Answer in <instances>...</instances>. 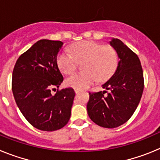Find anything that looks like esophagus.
I'll return each instance as SVG.
<instances>
[{"instance_id":"esophagus-1","label":"esophagus","mask_w":160,"mask_h":160,"mask_svg":"<svg viewBox=\"0 0 160 160\" xmlns=\"http://www.w3.org/2000/svg\"><path fill=\"white\" fill-rule=\"evenodd\" d=\"M74 91H75V94H78V93L80 92V90H78V89H75V90H74Z\"/></svg>"}]
</instances>
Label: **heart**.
Instances as JSON below:
<instances>
[{
  "label": "heart",
  "mask_w": 160,
  "mask_h": 160,
  "mask_svg": "<svg viewBox=\"0 0 160 160\" xmlns=\"http://www.w3.org/2000/svg\"><path fill=\"white\" fill-rule=\"evenodd\" d=\"M70 53L62 52L57 58L58 68L70 74L76 70L78 62H82L81 73L66 79V86L78 90L87 89L98 80L105 82L112 76L118 66V53L111 46H103L93 41H82L70 47Z\"/></svg>",
  "instance_id": "heart-1"
}]
</instances>
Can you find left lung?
<instances>
[{
  "label": "left lung",
  "mask_w": 160,
  "mask_h": 160,
  "mask_svg": "<svg viewBox=\"0 0 160 160\" xmlns=\"http://www.w3.org/2000/svg\"><path fill=\"white\" fill-rule=\"evenodd\" d=\"M119 62L114 75L102 85L104 91L89 93L87 112L97 125L115 128L130 119L140 102L144 79L140 60L119 39L110 42Z\"/></svg>",
  "instance_id": "1"
}]
</instances>
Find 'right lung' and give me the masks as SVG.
<instances>
[{
    "label": "right lung",
    "instance_id": "right-lung-1",
    "mask_svg": "<svg viewBox=\"0 0 160 160\" xmlns=\"http://www.w3.org/2000/svg\"><path fill=\"white\" fill-rule=\"evenodd\" d=\"M63 42L42 39L22 53L14 66L12 90L28 122L41 131H53L67 124L75 96L72 88L58 90L63 77L57 56ZM57 92L53 95L51 90Z\"/></svg>",
    "mask_w": 160,
    "mask_h": 160
}]
</instances>
